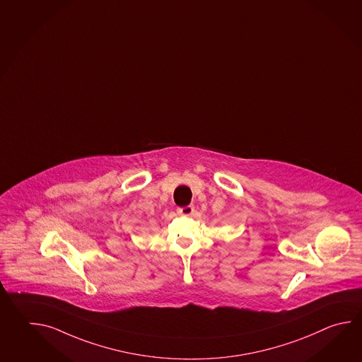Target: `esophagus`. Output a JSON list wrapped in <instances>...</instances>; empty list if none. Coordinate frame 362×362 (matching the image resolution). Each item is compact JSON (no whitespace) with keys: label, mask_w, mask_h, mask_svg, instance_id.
I'll return each instance as SVG.
<instances>
[{"label":"esophagus","mask_w":362,"mask_h":362,"mask_svg":"<svg viewBox=\"0 0 362 362\" xmlns=\"http://www.w3.org/2000/svg\"><path fill=\"white\" fill-rule=\"evenodd\" d=\"M177 214L183 215V216H189L194 213V206L193 205H188L185 207H177Z\"/></svg>","instance_id":"34e87169"}]
</instances>
